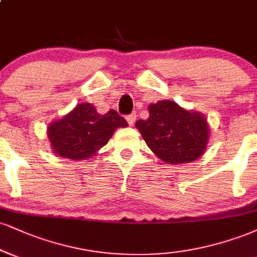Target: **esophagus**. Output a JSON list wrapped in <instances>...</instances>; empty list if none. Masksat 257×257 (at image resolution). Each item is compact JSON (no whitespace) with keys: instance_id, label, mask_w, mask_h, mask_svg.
<instances>
[{"instance_id":"obj_1","label":"esophagus","mask_w":257,"mask_h":257,"mask_svg":"<svg viewBox=\"0 0 257 257\" xmlns=\"http://www.w3.org/2000/svg\"><path fill=\"white\" fill-rule=\"evenodd\" d=\"M125 119H126V122L129 123V125H133L135 123V119H137V113L135 112L131 113V115H128L125 117Z\"/></svg>"}]
</instances>
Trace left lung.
Instances as JSON below:
<instances>
[{
	"instance_id": "1",
	"label": "left lung",
	"mask_w": 257,
	"mask_h": 257,
	"mask_svg": "<svg viewBox=\"0 0 257 257\" xmlns=\"http://www.w3.org/2000/svg\"><path fill=\"white\" fill-rule=\"evenodd\" d=\"M150 117L135 126L147 146L168 164H184L200 158L209 138L206 117L188 111L172 100H160L148 106Z\"/></svg>"
}]
</instances>
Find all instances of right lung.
I'll use <instances>...</instances> for the list:
<instances>
[{
  "instance_id": "right-lung-1",
  "label": "right lung",
  "mask_w": 257,
  "mask_h": 257,
  "mask_svg": "<svg viewBox=\"0 0 257 257\" xmlns=\"http://www.w3.org/2000/svg\"><path fill=\"white\" fill-rule=\"evenodd\" d=\"M120 126H128V123L115 110L100 115L92 104L81 103L49 124L48 138L58 157L83 160L95 156Z\"/></svg>"
}]
</instances>
